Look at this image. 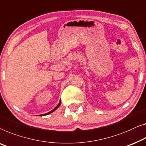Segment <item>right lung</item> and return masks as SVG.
<instances>
[{"label": "right lung", "instance_id": "1", "mask_svg": "<svg viewBox=\"0 0 146 146\" xmlns=\"http://www.w3.org/2000/svg\"><path fill=\"white\" fill-rule=\"evenodd\" d=\"M60 104H61V101H60V102H59V103L58 104L56 105V106L55 107V108H54V109H52L51 111H50V112H48V113H45V114H44V115H40V116H43V115H48V114H50V113H52V112H54V111H55V110L57 109V108H58V107L60 106Z\"/></svg>", "mask_w": 146, "mask_h": 146}]
</instances>
